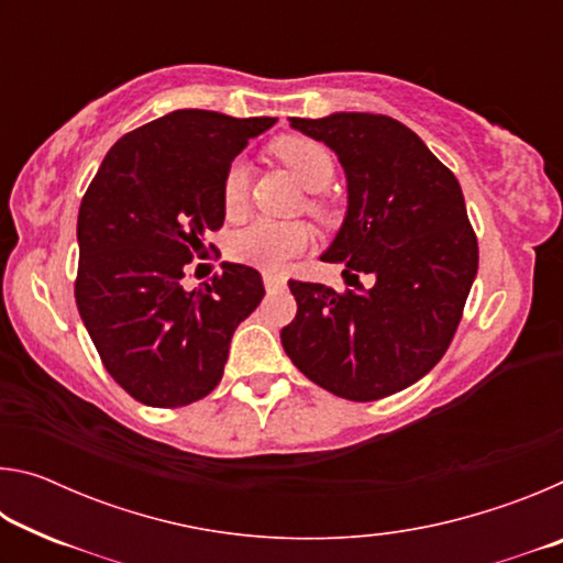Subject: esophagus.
<instances>
[{"instance_id":"esophagus-1","label":"esophagus","mask_w":563,"mask_h":563,"mask_svg":"<svg viewBox=\"0 0 563 563\" xmlns=\"http://www.w3.org/2000/svg\"><path fill=\"white\" fill-rule=\"evenodd\" d=\"M263 283H265V290H268V292L285 288V278H280V275H273V273H265Z\"/></svg>"}]
</instances>
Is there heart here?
Returning <instances> with one entry per match:
<instances>
[{
    "instance_id": "b5f03b06",
    "label": "heart",
    "mask_w": 563,
    "mask_h": 563,
    "mask_svg": "<svg viewBox=\"0 0 563 563\" xmlns=\"http://www.w3.org/2000/svg\"><path fill=\"white\" fill-rule=\"evenodd\" d=\"M271 154L280 161L283 166H288L290 174L298 178V184L318 194L330 186L332 176H335V161H332L330 151L318 144V141L305 139V136H280L271 144ZM247 190H251V170L241 158H235L228 164L223 174V208L228 216L243 213L247 203ZM305 208L312 216L325 218L328 208L320 198H308ZM310 245V231L302 223H278V221H253L245 228H241L228 243V253L231 258L253 265L263 273L278 275L288 268L292 258H298Z\"/></svg>"
}]
</instances>
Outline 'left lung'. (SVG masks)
<instances>
[{
    "label": "left lung",
    "mask_w": 563,
    "mask_h": 563,
    "mask_svg": "<svg viewBox=\"0 0 563 563\" xmlns=\"http://www.w3.org/2000/svg\"><path fill=\"white\" fill-rule=\"evenodd\" d=\"M335 151L347 216L322 255L373 285L335 292L290 280L298 312L280 332L300 373L328 393L373 402L415 385L460 328L479 245L460 180L412 129L383 113L290 119Z\"/></svg>",
    "instance_id": "1"
}]
</instances>
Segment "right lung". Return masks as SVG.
Listing matches in <instances>:
<instances>
[{"mask_svg":"<svg viewBox=\"0 0 563 563\" xmlns=\"http://www.w3.org/2000/svg\"><path fill=\"white\" fill-rule=\"evenodd\" d=\"M273 123L166 113L121 136L81 198L76 308L107 373L139 402L174 409L213 393L235 328L263 300L247 265L223 263L203 290L184 278L223 225L228 164Z\"/></svg>","mask_w":563,"mask_h":563,"instance_id":"right-lung-1","label":"right lung"}]
</instances>
